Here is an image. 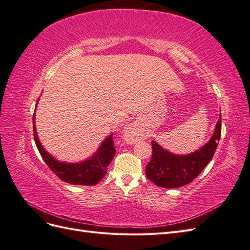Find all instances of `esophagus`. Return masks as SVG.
I'll return each instance as SVG.
<instances>
[{"instance_id": "obj_1", "label": "esophagus", "mask_w": 250, "mask_h": 250, "mask_svg": "<svg viewBox=\"0 0 250 250\" xmlns=\"http://www.w3.org/2000/svg\"><path fill=\"white\" fill-rule=\"evenodd\" d=\"M123 137L127 144H134L141 139V132L134 124H129L127 127H125Z\"/></svg>"}]
</instances>
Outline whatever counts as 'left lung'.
<instances>
[{
    "label": "left lung",
    "mask_w": 250,
    "mask_h": 250,
    "mask_svg": "<svg viewBox=\"0 0 250 250\" xmlns=\"http://www.w3.org/2000/svg\"><path fill=\"white\" fill-rule=\"evenodd\" d=\"M221 113V111H220ZM221 137V115L211 138L198 150L175 154L152 141V157L146 166V176L157 187L179 188L190 184L211 161Z\"/></svg>",
    "instance_id": "1"
}]
</instances>
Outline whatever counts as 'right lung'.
Masks as SVG:
<instances>
[{"label":"right lung","instance_id":"add662e5","mask_svg":"<svg viewBox=\"0 0 250 250\" xmlns=\"http://www.w3.org/2000/svg\"><path fill=\"white\" fill-rule=\"evenodd\" d=\"M40 100V99H39ZM37 100V101H39ZM37 106V103H36ZM33 133L36 147L39 149L42 157L48 167L56 175L65 183L78 186H95L105 176L107 166L112 161L116 154L113 146L112 133L105 138L96 152L87 157L86 160L77 163L60 162L53 157L48 151L43 148L37 135L35 127V111L33 115Z\"/></svg>","mask_w":250,"mask_h":250}]
</instances>
